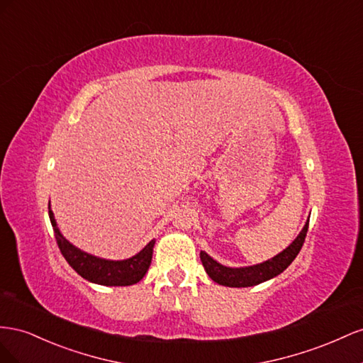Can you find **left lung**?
<instances>
[{"mask_svg": "<svg viewBox=\"0 0 363 363\" xmlns=\"http://www.w3.org/2000/svg\"><path fill=\"white\" fill-rule=\"evenodd\" d=\"M307 230H308V222L306 223L303 231L299 233V235L296 237L295 242L291 246L286 247L283 252L275 255L272 260H267V262L260 263L257 266L239 267V269L226 267V266L219 264L216 260H213V258L203 251H201V262L205 267L206 274L210 275L213 281L219 283L222 286L250 287V286L260 284V283L266 281V279H271V278L277 277L278 274H281L284 269L295 260V257L299 254V251H301V247L304 245Z\"/></svg>", "mask_w": 363, "mask_h": 363, "instance_id": "left-lung-1", "label": "left lung"}]
</instances>
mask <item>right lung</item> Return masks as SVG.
Segmentation results:
<instances>
[{
    "mask_svg": "<svg viewBox=\"0 0 363 363\" xmlns=\"http://www.w3.org/2000/svg\"><path fill=\"white\" fill-rule=\"evenodd\" d=\"M48 216H50L51 225H53L55 237L62 255L65 257L68 264L74 269L80 277L88 279V281L103 284V286H130V284L138 283L140 279L146 275L147 269L152 263L155 240H152L135 257L128 258V260H123V262L101 260V258L92 257L86 252H82L76 246H72L65 237H62V234L59 233L56 226L53 211L50 210V206H48Z\"/></svg>",
    "mask_w": 363,
    "mask_h": 363,
    "instance_id": "right-lung-1",
    "label": "right lung"
}]
</instances>
